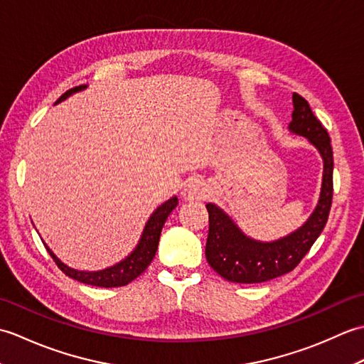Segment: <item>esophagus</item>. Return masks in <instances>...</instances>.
Here are the masks:
<instances>
[{
    "label": "esophagus",
    "instance_id": "obj_1",
    "mask_svg": "<svg viewBox=\"0 0 364 364\" xmlns=\"http://www.w3.org/2000/svg\"><path fill=\"white\" fill-rule=\"evenodd\" d=\"M206 192H208L206 184L200 180H194L188 183V186L184 188L183 196L188 200H203L206 197Z\"/></svg>",
    "mask_w": 364,
    "mask_h": 364
}]
</instances>
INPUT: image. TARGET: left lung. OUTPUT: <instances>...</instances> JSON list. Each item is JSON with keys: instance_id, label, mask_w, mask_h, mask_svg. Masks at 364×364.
Instances as JSON below:
<instances>
[{"instance_id": "obj_1", "label": "left lung", "mask_w": 364, "mask_h": 364, "mask_svg": "<svg viewBox=\"0 0 364 364\" xmlns=\"http://www.w3.org/2000/svg\"><path fill=\"white\" fill-rule=\"evenodd\" d=\"M292 103L289 131L306 137L319 150L323 159L318 206L299 230L277 241L261 242L245 236L219 206L208 203L210 231L205 255L210 266L228 282L262 283L291 272L310 252L327 223L333 198V151L330 137L304 97L294 92Z\"/></svg>"}]
</instances>
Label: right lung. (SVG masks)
I'll use <instances>...</instances> for the list:
<instances>
[{"instance_id": "add662e5", "label": "right lung", "mask_w": 364, "mask_h": 364, "mask_svg": "<svg viewBox=\"0 0 364 364\" xmlns=\"http://www.w3.org/2000/svg\"><path fill=\"white\" fill-rule=\"evenodd\" d=\"M82 89H86V86H76L70 90H67L63 97H59L56 103L63 102V100L68 98L72 94H75V92H80ZM176 205H178L176 197H172L170 200H167L166 203H162L158 210L150 215V219L146 222L144 233L141 236V241H139V244L136 245V249L131 252L125 259H122L115 266L98 270V272H84V270H76V269L68 267L48 249V245L46 244L43 245L46 252L50 253L53 261L58 264V267L63 270L65 275L73 278V280H78L81 283L92 284V286H98V288H117V286H125L129 282H133L134 278H137L146 267L150 266L151 259L154 258V253L158 250L161 230L164 227L168 214L175 210Z\"/></svg>"}]
</instances>
